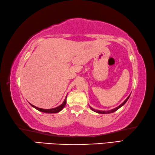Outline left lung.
<instances>
[{
    "mask_svg": "<svg viewBox=\"0 0 155 155\" xmlns=\"http://www.w3.org/2000/svg\"><path fill=\"white\" fill-rule=\"evenodd\" d=\"M129 96H130V95H129V97L127 98V99L124 101V102H123L120 105H119V106L118 107H117V108H114V109H112V110H108V111H102V110H95L94 108H93L92 107H91L89 106V107H90V108H91L93 111H94V112H97V113H99V114H109V113H112V112H115V111H117L118 109H119L120 107L121 106H123V105L125 104L126 103V102L128 100V99H129Z\"/></svg>",
    "mask_w": 155,
    "mask_h": 155,
    "instance_id": "8db88e82",
    "label": "left lung"
}]
</instances>
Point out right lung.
<instances>
[{"label":"right lung","mask_w":155,"mask_h":155,"mask_svg":"<svg viewBox=\"0 0 155 155\" xmlns=\"http://www.w3.org/2000/svg\"><path fill=\"white\" fill-rule=\"evenodd\" d=\"M66 97H67V96L66 97L65 100H64V102L61 104L60 106L56 107V108H51V109H43V108H38V107H36L34 105L31 104H30V105L32 106V107H34L35 108H36V110H38L41 111V112H45V113H57V112H60L61 110H62L64 108V107H65L66 104Z\"/></svg>","instance_id":"add662e5"}]
</instances>
